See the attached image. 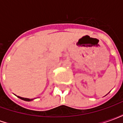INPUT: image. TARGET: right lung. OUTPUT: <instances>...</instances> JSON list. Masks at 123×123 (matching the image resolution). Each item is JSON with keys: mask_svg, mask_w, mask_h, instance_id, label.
Here are the masks:
<instances>
[{"mask_svg": "<svg viewBox=\"0 0 123 123\" xmlns=\"http://www.w3.org/2000/svg\"><path fill=\"white\" fill-rule=\"evenodd\" d=\"M18 98H20V99H22V100L26 101H32L34 99H28V98H22V97H20V96H18Z\"/></svg>", "mask_w": 123, "mask_h": 123, "instance_id": "1", "label": "right lung"}]
</instances>
